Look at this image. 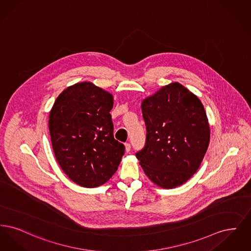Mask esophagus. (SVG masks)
Masks as SVG:
<instances>
[{"mask_svg":"<svg viewBox=\"0 0 251 251\" xmlns=\"http://www.w3.org/2000/svg\"><path fill=\"white\" fill-rule=\"evenodd\" d=\"M125 148H126V151H127V152H129V151H131V144L129 143V142L125 143Z\"/></svg>","mask_w":251,"mask_h":251,"instance_id":"34e87169","label":"esophagus"}]
</instances>
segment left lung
Returning <instances> with one entry per match:
<instances>
[{"mask_svg": "<svg viewBox=\"0 0 251 251\" xmlns=\"http://www.w3.org/2000/svg\"><path fill=\"white\" fill-rule=\"evenodd\" d=\"M146 142L135 156L145 174L163 188L190 179L201 166L210 141L202 103L179 83L162 87L141 104Z\"/></svg>", "mask_w": 251, "mask_h": 251, "instance_id": "left-lung-1", "label": "left lung"}]
</instances>
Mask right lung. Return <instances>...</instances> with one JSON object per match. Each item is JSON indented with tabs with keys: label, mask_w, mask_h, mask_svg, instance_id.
Wrapping results in <instances>:
<instances>
[{
	"label": "right lung",
	"mask_w": 251,
	"mask_h": 251,
	"mask_svg": "<svg viewBox=\"0 0 251 251\" xmlns=\"http://www.w3.org/2000/svg\"><path fill=\"white\" fill-rule=\"evenodd\" d=\"M113 96L92 83L65 89L50 112L49 129L55 158L78 185L93 188L117 171L125 147L114 137Z\"/></svg>",
	"instance_id": "right-lung-1"
}]
</instances>
